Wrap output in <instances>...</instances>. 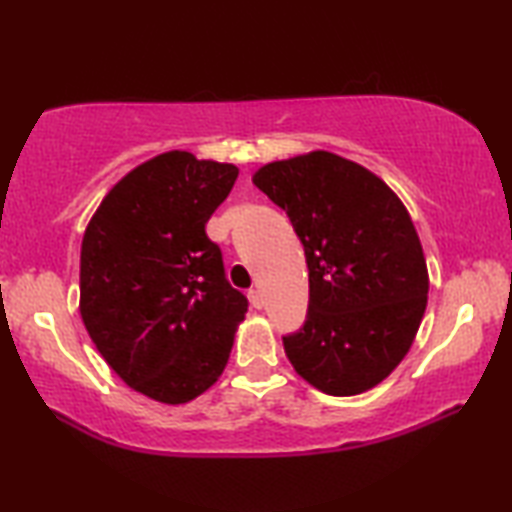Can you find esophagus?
Returning a JSON list of instances; mask_svg holds the SVG:
<instances>
[{
  "mask_svg": "<svg viewBox=\"0 0 512 512\" xmlns=\"http://www.w3.org/2000/svg\"><path fill=\"white\" fill-rule=\"evenodd\" d=\"M248 300H250V305H253L255 309H262L264 307V298H262V291H259V289H250L248 291Z\"/></svg>",
  "mask_w": 512,
  "mask_h": 512,
  "instance_id": "obj_1",
  "label": "esophagus"
}]
</instances>
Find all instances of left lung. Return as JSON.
Returning a JSON list of instances; mask_svg holds the SVG:
<instances>
[{
    "mask_svg": "<svg viewBox=\"0 0 512 512\" xmlns=\"http://www.w3.org/2000/svg\"><path fill=\"white\" fill-rule=\"evenodd\" d=\"M253 183L287 210L305 246L309 311L284 336L291 366L327 395L370 391L400 366L427 309V259L404 203L329 151L268 162Z\"/></svg>",
    "mask_w": 512,
    "mask_h": 512,
    "instance_id": "8db88e82",
    "label": "left lung"
}]
</instances>
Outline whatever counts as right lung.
Masks as SVG:
<instances>
[{"mask_svg":"<svg viewBox=\"0 0 512 512\" xmlns=\"http://www.w3.org/2000/svg\"><path fill=\"white\" fill-rule=\"evenodd\" d=\"M235 164L167 151L103 198L81 244V318L108 366L162 404L205 393L228 363L248 300L225 280L205 223Z\"/></svg>","mask_w":512,"mask_h":512,"instance_id":"1","label":"right lung"}]
</instances>
